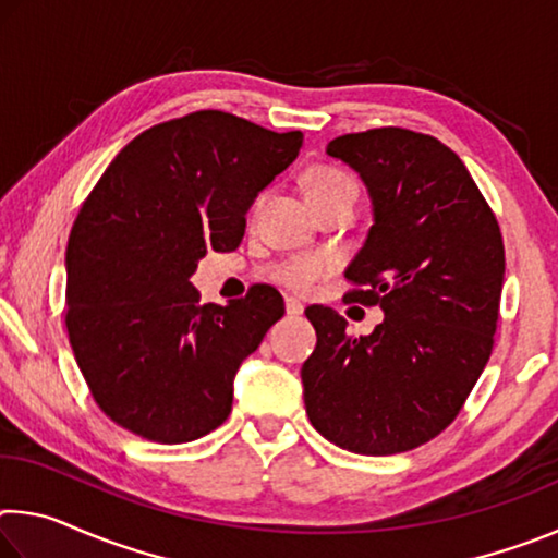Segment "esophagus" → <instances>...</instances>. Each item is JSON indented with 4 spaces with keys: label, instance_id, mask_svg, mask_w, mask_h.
Instances as JSON below:
<instances>
[{
    "label": "esophagus",
    "instance_id": "1",
    "mask_svg": "<svg viewBox=\"0 0 558 558\" xmlns=\"http://www.w3.org/2000/svg\"><path fill=\"white\" fill-rule=\"evenodd\" d=\"M302 310H305V305H302L300 300H295V298H286V313H288L290 317H298V315H302Z\"/></svg>",
    "mask_w": 558,
    "mask_h": 558
}]
</instances>
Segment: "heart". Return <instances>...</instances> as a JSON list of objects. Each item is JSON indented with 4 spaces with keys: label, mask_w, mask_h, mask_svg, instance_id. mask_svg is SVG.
Returning a JSON list of instances; mask_svg holds the SVG:
<instances>
[{
    "label": "heart",
    "mask_w": 558,
    "mask_h": 558,
    "mask_svg": "<svg viewBox=\"0 0 558 558\" xmlns=\"http://www.w3.org/2000/svg\"><path fill=\"white\" fill-rule=\"evenodd\" d=\"M305 192L313 209L323 206L339 196H354L356 199V182L347 172L329 165H317L305 174ZM335 260L323 253H313V256H292L286 258L278 266H272L270 276L295 292H310L319 280H323L329 270H332Z\"/></svg>",
    "instance_id": "b5f03b06"
}]
</instances>
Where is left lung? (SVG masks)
Listing matches in <instances>:
<instances>
[{
  "label": "left lung",
  "mask_w": 558,
  "mask_h": 558,
  "mask_svg": "<svg viewBox=\"0 0 558 558\" xmlns=\"http://www.w3.org/2000/svg\"><path fill=\"white\" fill-rule=\"evenodd\" d=\"M327 155L369 189L374 226L349 263V298L379 305L372 335L332 307L305 310L317 347L302 364L317 433L359 456H393L446 430L495 344L505 243L462 159L405 128L335 137Z\"/></svg>",
  "instance_id": "8db88e82"
}]
</instances>
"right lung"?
<instances>
[{"label":"right lung","mask_w":558,"mask_h":558,"mask_svg":"<svg viewBox=\"0 0 558 558\" xmlns=\"http://www.w3.org/2000/svg\"><path fill=\"white\" fill-rule=\"evenodd\" d=\"M300 147V130L196 110L137 135L93 186L65 248V329L118 426L174 446L229 418L233 376L286 305L270 286L199 305L189 278L239 248L248 206Z\"/></svg>","instance_id":"add662e5"}]
</instances>
